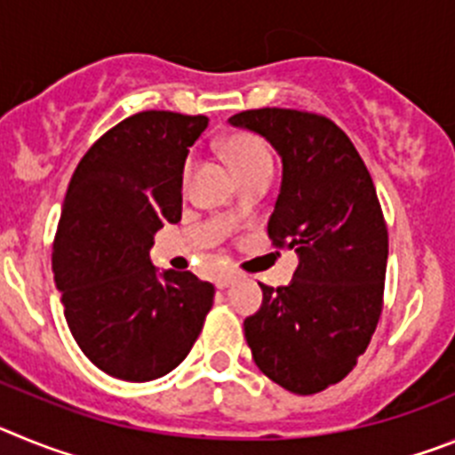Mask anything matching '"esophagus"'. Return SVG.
Masks as SVG:
<instances>
[{
	"instance_id": "esophagus-1",
	"label": "esophagus",
	"mask_w": 455,
	"mask_h": 455,
	"mask_svg": "<svg viewBox=\"0 0 455 455\" xmlns=\"http://www.w3.org/2000/svg\"><path fill=\"white\" fill-rule=\"evenodd\" d=\"M236 280H239V277H236L235 273H223V275L216 277V289H228V287H232V284H235Z\"/></svg>"
}]
</instances>
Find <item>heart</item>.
<instances>
[{"mask_svg": "<svg viewBox=\"0 0 455 455\" xmlns=\"http://www.w3.org/2000/svg\"><path fill=\"white\" fill-rule=\"evenodd\" d=\"M223 156L235 175L257 166H271V155H268L267 146L248 134H236L225 140Z\"/></svg>", "mask_w": 455, "mask_h": 455, "instance_id": "b5f03b06", "label": "heart"}]
</instances>
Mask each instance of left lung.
I'll list each match as a JSON object with an SVG mask.
<instances>
[{
	"label": "left lung",
	"instance_id": "1",
	"mask_svg": "<svg viewBox=\"0 0 455 455\" xmlns=\"http://www.w3.org/2000/svg\"><path fill=\"white\" fill-rule=\"evenodd\" d=\"M228 123L271 143L283 182L268 219L275 246L299 255L287 287H262L243 321L252 360L293 394L339 383L369 347L383 303L387 228L371 175L332 120L252 108Z\"/></svg>",
	"mask_w": 455,
	"mask_h": 455
}]
</instances>
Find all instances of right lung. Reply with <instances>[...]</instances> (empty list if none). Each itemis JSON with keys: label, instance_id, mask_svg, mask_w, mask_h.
Masks as SVG:
<instances>
[{"label": "right lung", "instance_id": "1", "mask_svg": "<svg viewBox=\"0 0 455 455\" xmlns=\"http://www.w3.org/2000/svg\"><path fill=\"white\" fill-rule=\"evenodd\" d=\"M207 123L140 111L108 130L68 184L54 284L84 355L120 380L146 383L172 371L214 303L209 283L150 262L156 232L182 219L184 164Z\"/></svg>", "mask_w": 455, "mask_h": 455}]
</instances>
